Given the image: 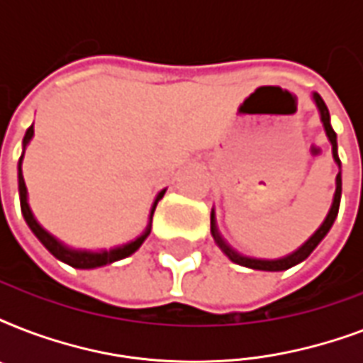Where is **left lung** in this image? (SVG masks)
Wrapping results in <instances>:
<instances>
[{
	"label": "left lung",
	"instance_id": "1",
	"mask_svg": "<svg viewBox=\"0 0 363 363\" xmlns=\"http://www.w3.org/2000/svg\"><path fill=\"white\" fill-rule=\"evenodd\" d=\"M313 101H315L316 109L320 113V121L322 125H324V130H326V135L332 143V154H333V160H335V164L339 165V169H341V160H339V154H337V135H335V131H333L332 124H330V111H328L326 104H324V99L320 98V94L313 92ZM341 171L337 173L335 177V194H333V201H332V207L328 211L326 218L324 222L320 224V228L316 230L313 235H311L307 241L298 248V250H294L292 254H288L284 258H277V259H264V258H250V256H242L241 252H238L235 248H232L228 245V241L220 235L218 232V228H216V216H215V209L211 211V235L215 239V242L218 245L222 252L226 254L228 258L232 259L233 264L242 265V267H250V269H258V271H284V269H290L294 265L301 264L305 258H309V254L318 247V242L322 239L326 238L328 232L332 230L333 222L337 218V213H339V203H341Z\"/></svg>",
	"mask_w": 363,
	"mask_h": 363
}]
</instances>
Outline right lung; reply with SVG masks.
Masks as SVG:
<instances>
[{
	"mask_svg": "<svg viewBox=\"0 0 363 363\" xmlns=\"http://www.w3.org/2000/svg\"><path fill=\"white\" fill-rule=\"evenodd\" d=\"M31 137H33V125L28 128L24 135V141H22V156L18 160V196H20V209H22V216H24L26 224L30 226V230L33 232L39 241L43 242V247L47 248L48 252L52 254L54 258H58L60 262H64V264L71 265V267H77V269H96V267H101V265L113 264V262H118V259H124L128 256L135 252L137 248L141 247L145 239L150 235V228H152V215L154 211H156V205L162 198H164L165 188L162 192H158L156 199H154L152 207H150V215H148V224L145 228V232L135 238L133 241L125 242V245H121V247L115 248H101V250H82V248H71L67 245L56 239L52 233H48L45 228L37 222V218L33 216L30 209V203H28V188H26L24 182V175H22V160H24V152L26 147L30 145Z\"/></svg>",
	"mask_w": 363,
	"mask_h": 363,
	"instance_id": "right-lung-1",
	"label": "right lung"
}]
</instances>
